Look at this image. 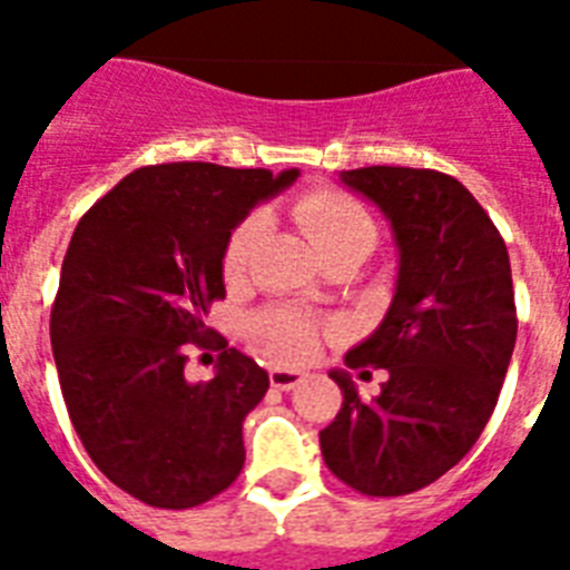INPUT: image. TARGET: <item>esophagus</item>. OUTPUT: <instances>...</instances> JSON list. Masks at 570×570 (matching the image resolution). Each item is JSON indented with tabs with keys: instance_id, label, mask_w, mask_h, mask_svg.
Masks as SVG:
<instances>
[{
	"instance_id": "esophagus-1",
	"label": "esophagus",
	"mask_w": 570,
	"mask_h": 570,
	"mask_svg": "<svg viewBox=\"0 0 570 570\" xmlns=\"http://www.w3.org/2000/svg\"><path fill=\"white\" fill-rule=\"evenodd\" d=\"M307 375L302 370H286V366H275V370H268V381H272V387L277 390H293L298 387Z\"/></svg>"
}]
</instances>
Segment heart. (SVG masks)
Wrapping results in <instances>:
<instances>
[{"label": "heart", "mask_w": 570, "mask_h": 570, "mask_svg": "<svg viewBox=\"0 0 570 570\" xmlns=\"http://www.w3.org/2000/svg\"><path fill=\"white\" fill-rule=\"evenodd\" d=\"M293 215L295 222L302 224V230L307 233L313 248L320 250L322 259L331 257V254H361V257H366L373 250L375 236H379L375 222L364 206L346 191L328 189V186L298 197L293 204ZM263 230H266V215L263 213L245 215L233 227L222 254V272L227 284H236L245 277L250 250L259 242ZM250 334L268 355L286 357V361L307 357L313 343H316V325L302 313L286 311V307H275V311L254 316Z\"/></svg>", "instance_id": "b5f03b06"}]
</instances>
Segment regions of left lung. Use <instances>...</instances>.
<instances>
[{
    "label": "left lung",
    "mask_w": 570,
    "mask_h": 570,
    "mask_svg": "<svg viewBox=\"0 0 570 570\" xmlns=\"http://www.w3.org/2000/svg\"><path fill=\"white\" fill-rule=\"evenodd\" d=\"M340 180L390 222L399 277L387 316L346 355L387 381L361 399L352 375L331 373L343 407L320 432L322 459L361 494L402 497L455 468L494 414L518 337L512 266L494 222L450 174L370 165Z\"/></svg>",
    "instance_id": "left-lung-1"
}]
</instances>
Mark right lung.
<instances>
[{"instance_id":"1","label":"right lung","mask_w":570,"mask_h":570,"mask_svg":"<svg viewBox=\"0 0 570 570\" xmlns=\"http://www.w3.org/2000/svg\"><path fill=\"white\" fill-rule=\"evenodd\" d=\"M295 177L147 165L76 224L49 320L58 381L85 452L141 503L191 509L239 476L242 423L266 396L268 373L225 348L216 379L191 385L185 348L224 347L204 325L224 298V242Z\"/></svg>"}]
</instances>
